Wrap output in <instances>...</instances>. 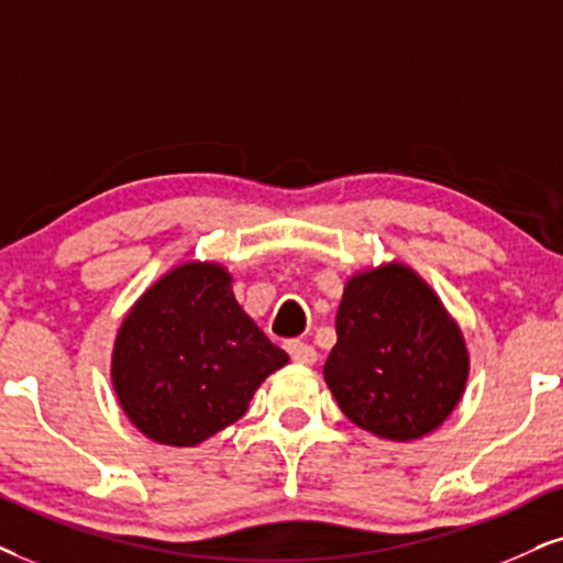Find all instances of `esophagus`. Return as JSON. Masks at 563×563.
<instances>
[{
	"instance_id": "esophagus-1",
	"label": "esophagus",
	"mask_w": 563,
	"mask_h": 563,
	"mask_svg": "<svg viewBox=\"0 0 563 563\" xmlns=\"http://www.w3.org/2000/svg\"><path fill=\"white\" fill-rule=\"evenodd\" d=\"M286 351L290 358L296 361V364H303V366H311L317 361V351L311 347L309 343H301V340H288L286 343Z\"/></svg>"
}]
</instances>
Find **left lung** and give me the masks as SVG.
Returning a JSON list of instances; mask_svg holds the SVG:
<instances>
[{"instance_id":"left-lung-1","label":"left lung","mask_w":563,"mask_h":563,"mask_svg":"<svg viewBox=\"0 0 563 563\" xmlns=\"http://www.w3.org/2000/svg\"><path fill=\"white\" fill-rule=\"evenodd\" d=\"M324 382L355 426L389 441L437 431L465 393L471 358L454 319L400 262L355 273L338 306Z\"/></svg>"}]
</instances>
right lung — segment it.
<instances>
[{"label":"right lung","instance_id":"add662e5","mask_svg":"<svg viewBox=\"0 0 563 563\" xmlns=\"http://www.w3.org/2000/svg\"><path fill=\"white\" fill-rule=\"evenodd\" d=\"M288 353L249 319L229 269L184 262L137 298L119 327L111 382L147 439L195 446L236 423Z\"/></svg>","mask_w":563,"mask_h":563}]
</instances>
